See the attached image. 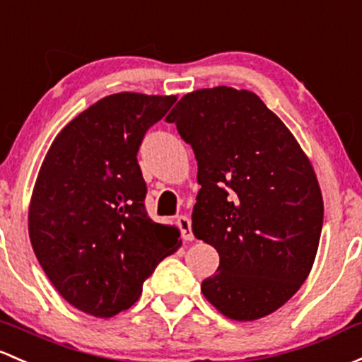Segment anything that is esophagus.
Listing matches in <instances>:
<instances>
[{
    "label": "esophagus",
    "instance_id": "34e87169",
    "mask_svg": "<svg viewBox=\"0 0 362 362\" xmlns=\"http://www.w3.org/2000/svg\"><path fill=\"white\" fill-rule=\"evenodd\" d=\"M177 226L182 232V238H184L185 241H192L194 234H192V229H191V220H189V216L187 215H178L177 216Z\"/></svg>",
    "mask_w": 362,
    "mask_h": 362
}]
</instances>
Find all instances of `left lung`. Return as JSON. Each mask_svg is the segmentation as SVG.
I'll list each match as a JSON object with an SVG mask.
<instances>
[{"instance_id": "1", "label": "left lung", "mask_w": 362, "mask_h": 362, "mask_svg": "<svg viewBox=\"0 0 362 362\" xmlns=\"http://www.w3.org/2000/svg\"><path fill=\"white\" fill-rule=\"evenodd\" d=\"M166 123H175L197 161L194 235L220 257L201 291L235 321L272 314L298 291L317 253L325 208L310 161L246 90L192 91Z\"/></svg>"}]
</instances>
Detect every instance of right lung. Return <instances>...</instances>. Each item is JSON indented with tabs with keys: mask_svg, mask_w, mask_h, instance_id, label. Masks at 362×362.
Returning a JSON list of instances; mask_svg holds the SVG:
<instances>
[{
	"mask_svg": "<svg viewBox=\"0 0 362 362\" xmlns=\"http://www.w3.org/2000/svg\"><path fill=\"white\" fill-rule=\"evenodd\" d=\"M177 97L114 93L53 140L29 208L37 262L76 309L112 317L139 300L156 265L180 246L178 230L146 210L136 154Z\"/></svg>",
	"mask_w": 362,
	"mask_h": 362,
	"instance_id": "1",
	"label": "right lung"
}]
</instances>
